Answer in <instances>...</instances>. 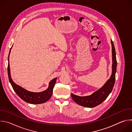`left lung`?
Here are the masks:
<instances>
[{
    "label": "left lung",
    "instance_id": "obj_1",
    "mask_svg": "<svg viewBox=\"0 0 132 132\" xmlns=\"http://www.w3.org/2000/svg\"><path fill=\"white\" fill-rule=\"evenodd\" d=\"M111 42L112 53V72L110 78L100 89L93 93L90 96L80 97L71 93V96L73 100L78 104L87 108L95 107L102 103L111 92L113 88L114 87L116 80L117 61L113 42L112 40Z\"/></svg>",
    "mask_w": 132,
    "mask_h": 132
}]
</instances>
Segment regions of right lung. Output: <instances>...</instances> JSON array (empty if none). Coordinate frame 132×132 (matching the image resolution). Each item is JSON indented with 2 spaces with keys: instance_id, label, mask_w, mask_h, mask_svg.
Listing matches in <instances>:
<instances>
[{
  "instance_id": "add662e5",
  "label": "right lung",
  "mask_w": 132,
  "mask_h": 132,
  "mask_svg": "<svg viewBox=\"0 0 132 132\" xmlns=\"http://www.w3.org/2000/svg\"><path fill=\"white\" fill-rule=\"evenodd\" d=\"M12 48V47H11ZM10 50L9 56H8V78L14 91L17 94V95L21 99L24 100L25 102L31 103V104H41L47 101L51 97L53 93V90L54 85L56 83L57 78H55L52 79L49 83V86L48 88L42 92H33L29 91L15 84L12 80L9 65V55L11 51Z\"/></svg>"
}]
</instances>
